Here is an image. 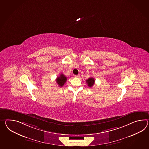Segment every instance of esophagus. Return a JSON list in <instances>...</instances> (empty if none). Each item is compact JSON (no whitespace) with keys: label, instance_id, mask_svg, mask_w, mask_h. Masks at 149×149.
I'll return each mask as SVG.
<instances>
[{"label":"esophagus","instance_id":"obj_1","mask_svg":"<svg viewBox=\"0 0 149 149\" xmlns=\"http://www.w3.org/2000/svg\"><path fill=\"white\" fill-rule=\"evenodd\" d=\"M79 76H80L79 75H75V77H79Z\"/></svg>","mask_w":149,"mask_h":149}]
</instances>
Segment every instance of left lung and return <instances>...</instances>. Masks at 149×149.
<instances>
[{
    "label": "left lung",
    "instance_id": "1",
    "mask_svg": "<svg viewBox=\"0 0 149 149\" xmlns=\"http://www.w3.org/2000/svg\"><path fill=\"white\" fill-rule=\"evenodd\" d=\"M86 83L88 84V86L91 88L93 87V86L94 84L95 80L93 77H90L88 80H86Z\"/></svg>",
    "mask_w": 149,
    "mask_h": 149
}]
</instances>
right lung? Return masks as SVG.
I'll list each match as a JSON object with an SVG mask.
<instances>
[{"label": "right lung", "instance_id": "obj_1", "mask_svg": "<svg viewBox=\"0 0 149 149\" xmlns=\"http://www.w3.org/2000/svg\"><path fill=\"white\" fill-rule=\"evenodd\" d=\"M67 80V77L65 76V75H63L62 73H61L60 74V75L56 78V81L57 84H58V86L60 87H62L65 84Z\"/></svg>", "mask_w": 149, "mask_h": 149}]
</instances>
